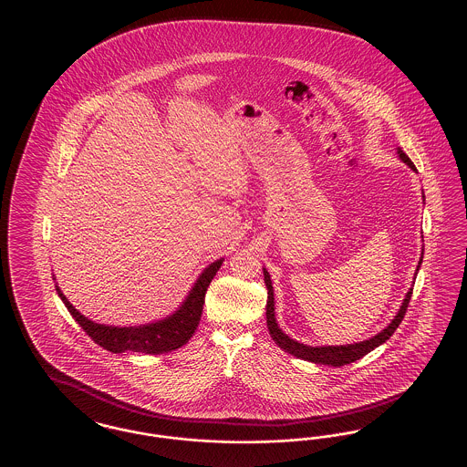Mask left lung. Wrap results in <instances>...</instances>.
Wrapping results in <instances>:
<instances>
[{"instance_id":"1","label":"left lung","mask_w":467,"mask_h":467,"mask_svg":"<svg viewBox=\"0 0 467 467\" xmlns=\"http://www.w3.org/2000/svg\"><path fill=\"white\" fill-rule=\"evenodd\" d=\"M398 154H400V159L404 162V164H408L411 170H417V168H415V164L411 162V159L406 156L400 149H398ZM422 259L419 261V267L422 265ZM419 267H417V271H419ZM265 284H266L267 289V329H269L271 337L275 339V343H276L280 348H284L285 352H289L292 356L297 357V358H305V360H310V362H315V364H329V366H334V368H337V366H345V364H350V362H356V360H358L360 357L369 354L371 350H375V348L379 347L381 343H385V341L394 334V331L400 327V324L402 322L404 315H406V310H408V305H410L411 294H413V289L408 290V294H406V297H404V301H402V305H400L398 315L394 317V320H392V322H390V324H389L381 333H378L377 336H373V337H369V339H366V341H360V343H354V345H339V347H308V345L297 343L296 339L289 337L287 334L284 333V331L278 327L276 318H275V297H273V285H271V278H269V273H267L266 267H265Z\"/></svg>"}]
</instances>
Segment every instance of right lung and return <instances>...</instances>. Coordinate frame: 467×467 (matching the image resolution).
I'll return each mask as SVG.
<instances>
[{
    "mask_svg": "<svg viewBox=\"0 0 467 467\" xmlns=\"http://www.w3.org/2000/svg\"><path fill=\"white\" fill-rule=\"evenodd\" d=\"M223 259L212 263L210 266L204 267L200 278L196 280L194 287L185 297V301L180 305L173 315L157 320L152 324L145 326H134V327H115V326H105L96 324L84 317L80 311L75 310V306L67 299V296L56 285L59 297L63 299L67 311L73 315V318L80 324V327L89 334L99 347L113 354L122 352H141V354H164L171 352L175 348L183 347L194 331L198 329V324L202 313L204 305V294L217 275L219 267L223 266Z\"/></svg>",
    "mask_w": 467,
    "mask_h": 467,
    "instance_id": "1",
    "label": "right lung"
}]
</instances>
